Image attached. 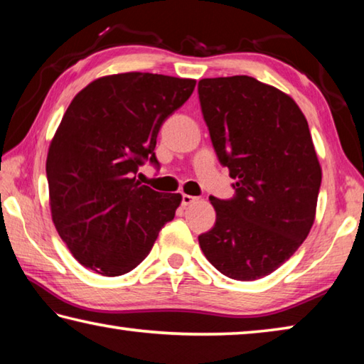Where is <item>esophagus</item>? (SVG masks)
Here are the masks:
<instances>
[{"instance_id":"34e87169","label":"esophagus","mask_w":364,"mask_h":364,"mask_svg":"<svg viewBox=\"0 0 364 364\" xmlns=\"http://www.w3.org/2000/svg\"><path fill=\"white\" fill-rule=\"evenodd\" d=\"M197 200H199V197H196V196H189V194H183V196H181V204H183L184 207L193 205V204H196Z\"/></svg>"}]
</instances>
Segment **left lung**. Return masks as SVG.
<instances>
[{"label": "left lung", "instance_id": "8db88e82", "mask_svg": "<svg viewBox=\"0 0 364 364\" xmlns=\"http://www.w3.org/2000/svg\"><path fill=\"white\" fill-rule=\"evenodd\" d=\"M197 90L215 152L236 181L232 199L208 197L217 221L199 245L228 278H264L315 223L323 171L308 122L291 96L254 77L202 78Z\"/></svg>", "mask_w": 364, "mask_h": 364}]
</instances>
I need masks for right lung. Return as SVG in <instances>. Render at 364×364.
<instances>
[{"mask_svg": "<svg viewBox=\"0 0 364 364\" xmlns=\"http://www.w3.org/2000/svg\"><path fill=\"white\" fill-rule=\"evenodd\" d=\"M196 80L127 72L96 78L73 97L46 157L53 223L72 255L102 276L125 274L149 255L181 194L136 181L156 159L157 134L193 95Z\"/></svg>", "mask_w": 364, "mask_h": 364, "instance_id": "add662e5", "label": "right lung"}]
</instances>
